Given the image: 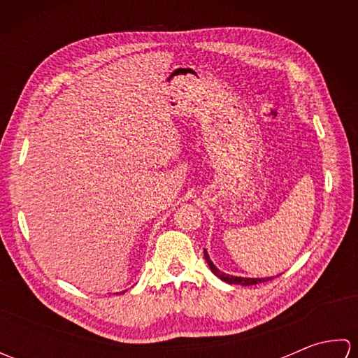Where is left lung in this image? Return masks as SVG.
<instances>
[{
    "label": "left lung",
    "instance_id": "1",
    "mask_svg": "<svg viewBox=\"0 0 358 358\" xmlns=\"http://www.w3.org/2000/svg\"><path fill=\"white\" fill-rule=\"evenodd\" d=\"M204 258H206V262H208V264H209L210 271L214 272L218 278H222L223 281H226V283H229V285L252 286V285H258V283H263V281H268V280H271V277H269V278H243V277H232V275H226V273L220 272V271L215 268V266H214V263H212V262L209 260V255H208L206 250H204Z\"/></svg>",
    "mask_w": 358,
    "mask_h": 358
}]
</instances>
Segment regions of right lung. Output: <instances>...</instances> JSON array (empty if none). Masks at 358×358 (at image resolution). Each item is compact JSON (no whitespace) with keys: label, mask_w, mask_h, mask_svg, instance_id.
<instances>
[{"label":"right lung","mask_w":358,"mask_h":358,"mask_svg":"<svg viewBox=\"0 0 358 358\" xmlns=\"http://www.w3.org/2000/svg\"><path fill=\"white\" fill-rule=\"evenodd\" d=\"M117 295H118V294H117Z\"/></svg>","instance_id":"add662e5"}]
</instances>
